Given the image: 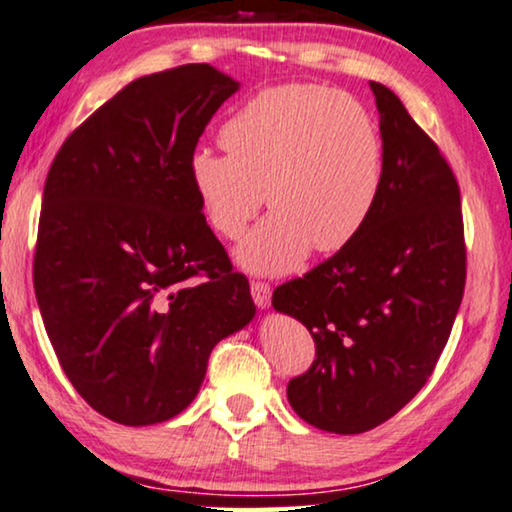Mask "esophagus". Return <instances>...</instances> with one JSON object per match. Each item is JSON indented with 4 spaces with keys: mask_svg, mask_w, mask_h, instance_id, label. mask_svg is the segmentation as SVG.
Instances as JSON below:
<instances>
[{
    "mask_svg": "<svg viewBox=\"0 0 512 512\" xmlns=\"http://www.w3.org/2000/svg\"><path fill=\"white\" fill-rule=\"evenodd\" d=\"M250 292H253V299L259 308L271 306V287L269 285L259 283V280H253V283H250Z\"/></svg>",
    "mask_w": 512,
    "mask_h": 512,
    "instance_id": "1",
    "label": "esophagus"
}]
</instances>
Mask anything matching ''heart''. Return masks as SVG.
Here are the masks:
<instances>
[{
    "mask_svg": "<svg viewBox=\"0 0 512 512\" xmlns=\"http://www.w3.org/2000/svg\"><path fill=\"white\" fill-rule=\"evenodd\" d=\"M227 153L187 160L208 225L239 239L266 204L273 213L236 250L255 273L297 269L308 250L336 253L362 232L383 185V141L355 97L322 85H276L220 129Z\"/></svg>",
    "mask_w": 512,
    "mask_h": 512,
    "instance_id": "obj_1",
    "label": "heart"
}]
</instances>
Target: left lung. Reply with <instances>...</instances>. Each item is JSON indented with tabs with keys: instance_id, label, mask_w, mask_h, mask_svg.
Masks as SVG:
<instances>
[{
	"instance_id": "obj_1",
	"label": "left lung",
	"mask_w": 512,
	"mask_h": 512,
	"mask_svg": "<svg viewBox=\"0 0 512 512\" xmlns=\"http://www.w3.org/2000/svg\"><path fill=\"white\" fill-rule=\"evenodd\" d=\"M369 85L383 139L376 208L348 246L276 287L271 301L315 341L313 366L287 385L290 406L334 434L378 427L422 390L466 283L455 174L401 99Z\"/></svg>"
}]
</instances>
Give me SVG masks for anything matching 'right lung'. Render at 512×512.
<instances>
[{
    "instance_id": "right-lung-1",
    "label": "right lung",
    "mask_w": 512,
    "mask_h": 512,
    "mask_svg": "<svg viewBox=\"0 0 512 512\" xmlns=\"http://www.w3.org/2000/svg\"><path fill=\"white\" fill-rule=\"evenodd\" d=\"M241 83L211 64L136 78L55 155L34 292L76 392L146 427L181 413L215 343L250 325L248 278L206 225L187 160Z\"/></svg>"
}]
</instances>
